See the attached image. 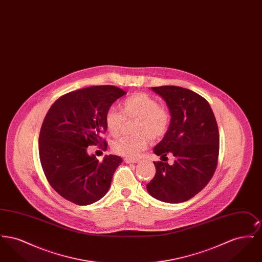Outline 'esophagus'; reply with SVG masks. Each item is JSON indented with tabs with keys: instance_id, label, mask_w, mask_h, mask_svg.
Returning <instances> with one entry per match:
<instances>
[{
	"instance_id": "34e87169",
	"label": "esophagus",
	"mask_w": 262,
	"mask_h": 262,
	"mask_svg": "<svg viewBox=\"0 0 262 262\" xmlns=\"http://www.w3.org/2000/svg\"><path fill=\"white\" fill-rule=\"evenodd\" d=\"M124 161L125 163H137L138 162V159L137 158H125Z\"/></svg>"
}]
</instances>
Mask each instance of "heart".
I'll use <instances>...</instances> for the list:
<instances>
[{
	"label": "heart",
	"instance_id": "obj_1",
	"mask_svg": "<svg viewBox=\"0 0 262 262\" xmlns=\"http://www.w3.org/2000/svg\"><path fill=\"white\" fill-rule=\"evenodd\" d=\"M122 113L110 108L106 113L105 122L110 134L118 136L125 125V121L137 120L136 137H119L112 143L116 154L125 158H135L140 151L147 148L149 137L157 140L164 137L170 126L171 116L168 109L154 97L139 92L127 97L120 104Z\"/></svg>",
	"mask_w": 262,
	"mask_h": 262
}]
</instances>
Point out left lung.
I'll return each instance as SVG.
<instances>
[{
  "mask_svg": "<svg viewBox=\"0 0 262 262\" xmlns=\"http://www.w3.org/2000/svg\"><path fill=\"white\" fill-rule=\"evenodd\" d=\"M166 101L169 129L154 153L166 159L154 162L156 174L147 184L150 195L168 203L190 200L209 183L218 164L219 132L209 103L187 88H152ZM168 155L174 162H166Z\"/></svg>",
  "mask_w": 262,
  "mask_h": 262,
  "instance_id": "1",
  "label": "left lung"
}]
</instances>
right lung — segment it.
I'll return each mask as SVG.
<instances>
[{
	"instance_id": "add662e5",
	"label": "right lung",
	"mask_w": 262,
	"mask_h": 262,
	"mask_svg": "<svg viewBox=\"0 0 262 262\" xmlns=\"http://www.w3.org/2000/svg\"><path fill=\"white\" fill-rule=\"evenodd\" d=\"M125 92L114 85H96L69 92L56 100L45 116L39 135V158L45 177L64 200L88 205L108 191L123 159L107 155L100 162L88 147L107 141L108 109Z\"/></svg>"
}]
</instances>
